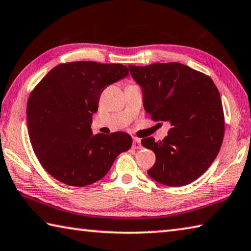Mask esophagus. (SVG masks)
<instances>
[{"instance_id":"obj_1","label":"esophagus","mask_w":251,"mask_h":251,"mask_svg":"<svg viewBox=\"0 0 251 251\" xmlns=\"http://www.w3.org/2000/svg\"><path fill=\"white\" fill-rule=\"evenodd\" d=\"M133 148H134V149H140V148H141L140 139L134 138V140H133Z\"/></svg>"}]
</instances>
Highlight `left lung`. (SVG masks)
I'll use <instances>...</instances> for the list:
<instances>
[{
	"mask_svg": "<svg viewBox=\"0 0 251 251\" xmlns=\"http://www.w3.org/2000/svg\"><path fill=\"white\" fill-rule=\"evenodd\" d=\"M128 68L143 89L151 121L171 125L162 140L141 139L156 153L148 175L168 186L195 181L215 160L224 138V111L216 85L203 72L179 62Z\"/></svg>",
	"mask_w": 251,
	"mask_h": 251,
	"instance_id": "left-lung-1",
	"label": "left lung"
}]
</instances>
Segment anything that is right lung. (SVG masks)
<instances>
[{
  "label": "right lung",
  "mask_w": 251,
  "mask_h": 251,
  "mask_svg": "<svg viewBox=\"0 0 251 251\" xmlns=\"http://www.w3.org/2000/svg\"><path fill=\"white\" fill-rule=\"evenodd\" d=\"M128 75L121 63L66 62L52 68L27 102L31 147L43 168L71 186L101 180L114 160L131 147L124 131L93 135V113L103 90Z\"/></svg>",
  "instance_id": "add662e5"
}]
</instances>
